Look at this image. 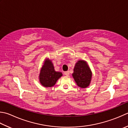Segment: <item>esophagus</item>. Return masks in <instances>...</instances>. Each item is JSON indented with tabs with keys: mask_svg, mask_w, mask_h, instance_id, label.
I'll use <instances>...</instances> for the list:
<instances>
[{
	"mask_svg": "<svg viewBox=\"0 0 128 128\" xmlns=\"http://www.w3.org/2000/svg\"><path fill=\"white\" fill-rule=\"evenodd\" d=\"M65 75H66V76H68L69 75V71H66V72H65Z\"/></svg>",
	"mask_w": 128,
	"mask_h": 128,
	"instance_id": "obj_1",
	"label": "esophagus"
}]
</instances>
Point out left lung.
Masks as SVG:
<instances>
[{
	"instance_id": "obj_1",
	"label": "left lung",
	"mask_w": 128,
	"mask_h": 128,
	"mask_svg": "<svg viewBox=\"0 0 128 128\" xmlns=\"http://www.w3.org/2000/svg\"><path fill=\"white\" fill-rule=\"evenodd\" d=\"M72 76L78 86L86 88L90 83L92 72L86 62L80 60L76 64Z\"/></svg>"
}]
</instances>
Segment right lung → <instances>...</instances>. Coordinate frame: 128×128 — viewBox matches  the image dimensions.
Instances as JSON below:
<instances>
[{"instance_id": "1", "label": "right lung", "mask_w": 128, "mask_h": 128, "mask_svg": "<svg viewBox=\"0 0 128 128\" xmlns=\"http://www.w3.org/2000/svg\"><path fill=\"white\" fill-rule=\"evenodd\" d=\"M62 76L61 72L55 71L52 61L46 59L40 72L39 81L44 87H52Z\"/></svg>"}]
</instances>
